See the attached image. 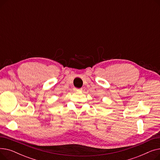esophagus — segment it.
Segmentation results:
<instances>
[{
    "instance_id": "34e87169",
    "label": "esophagus",
    "mask_w": 160,
    "mask_h": 160,
    "mask_svg": "<svg viewBox=\"0 0 160 160\" xmlns=\"http://www.w3.org/2000/svg\"><path fill=\"white\" fill-rule=\"evenodd\" d=\"M73 90H74V91H75V92H78V91H81L80 89H78V88H74L73 89Z\"/></svg>"
}]
</instances>
